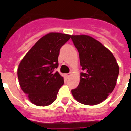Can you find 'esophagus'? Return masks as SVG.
Returning a JSON list of instances; mask_svg holds the SVG:
<instances>
[{
	"label": "esophagus",
	"instance_id": "34e87169",
	"mask_svg": "<svg viewBox=\"0 0 131 131\" xmlns=\"http://www.w3.org/2000/svg\"><path fill=\"white\" fill-rule=\"evenodd\" d=\"M71 75V73H69L67 74V75H66V76H67V77H68V78H69V77H70Z\"/></svg>",
	"mask_w": 131,
	"mask_h": 131
}]
</instances>
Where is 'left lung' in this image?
<instances>
[{
	"mask_svg": "<svg viewBox=\"0 0 131 131\" xmlns=\"http://www.w3.org/2000/svg\"><path fill=\"white\" fill-rule=\"evenodd\" d=\"M79 54L80 82L71 90L79 102L94 106L105 100L116 85L119 68L115 57L99 41L85 35H71Z\"/></svg>",
	"mask_w": 131,
	"mask_h": 131,
	"instance_id": "1",
	"label": "left lung"
}]
</instances>
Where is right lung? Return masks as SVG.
Returning <instances> with one entry per match:
<instances>
[{
  "label": "right lung",
  "instance_id": "obj_1",
  "mask_svg": "<svg viewBox=\"0 0 131 131\" xmlns=\"http://www.w3.org/2000/svg\"><path fill=\"white\" fill-rule=\"evenodd\" d=\"M70 38V35L64 33H48L21 61L18 68L19 85L36 106H48L56 99L64 81L58 71H54L58 66L60 48Z\"/></svg>",
  "mask_w": 131,
  "mask_h": 131
}]
</instances>
